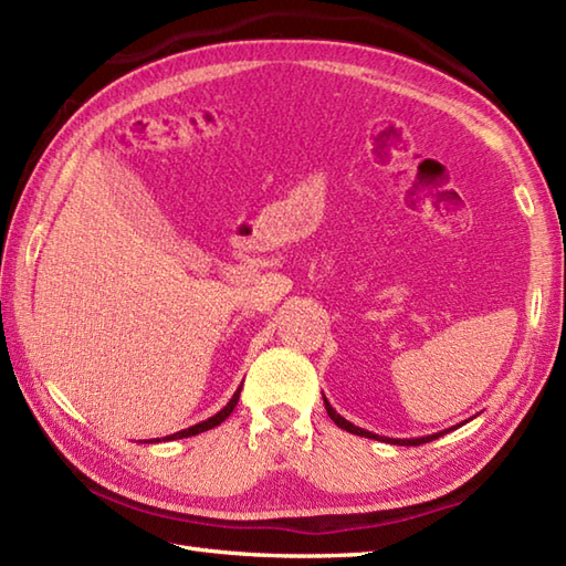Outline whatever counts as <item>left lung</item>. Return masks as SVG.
Wrapping results in <instances>:
<instances>
[{"label":"left lung","instance_id":"8db88e82","mask_svg":"<svg viewBox=\"0 0 566 566\" xmlns=\"http://www.w3.org/2000/svg\"><path fill=\"white\" fill-rule=\"evenodd\" d=\"M323 403H326V411H328V416H331V420L338 428H343V430H347V432H355V436H359V438H371V440H384V442H391V444H403V448H413V444H423V442H430V440H436V438H440V436H444V432H450V430H440V432H432V436H426V438H381V436H377V432H369V430H365V428H359V426H353L350 420H345L338 411H335V408L328 403V399L326 396H323Z\"/></svg>","mask_w":566,"mask_h":566}]
</instances>
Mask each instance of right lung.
<instances>
[{
    "instance_id": "1",
    "label": "right lung",
    "mask_w": 566,
    "mask_h": 566,
    "mask_svg": "<svg viewBox=\"0 0 566 566\" xmlns=\"http://www.w3.org/2000/svg\"><path fill=\"white\" fill-rule=\"evenodd\" d=\"M240 389H243V384H240L238 391L231 396V401H228V403L221 408L219 413H213L211 418L201 420V423H197V426L185 428V430H179V432H172V436H165L163 440H179V438H191V436H199V432H203V430H211V428H216V426H221L223 420L233 413V408H235V403H238V399H240ZM148 442H160V438L148 440Z\"/></svg>"
}]
</instances>
